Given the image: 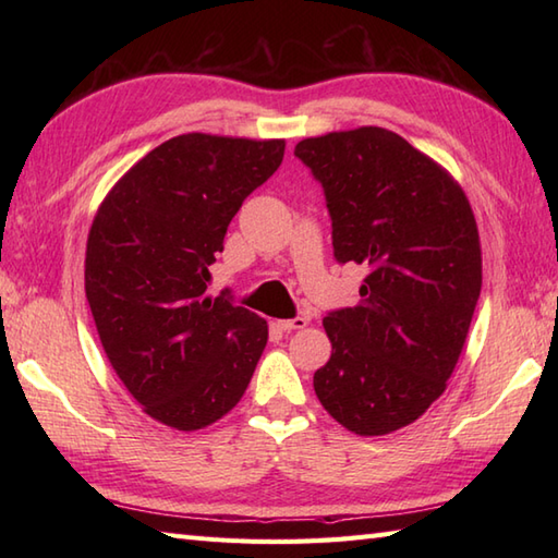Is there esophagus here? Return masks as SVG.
Listing matches in <instances>:
<instances>
[{"mask_svg":"<svg viewBox=\"0 0 558 558\" xmlns=\"http://www.w3.org/2000/svg\"><path fill=\"white\" fill-rule=\"evenodd\" d=\"M306 324H310V318H306V316H294V318H286V322H278V328L286 330V333H290V330L304 328Z\"/></svg>","mask_w":558,"mask_h":558,"instance_id":"obj_1","label":"esophagus"}]
</instances>
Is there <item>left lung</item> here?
<instances>
[{"label": "left lung", "instance_id": "obj_1", "mask_svg": "<svg viewBox=\"0 0 558 558\" xmlns=\"http://www.w3.org/2000/svg\"><path fill=\"white\" fill-rule=\"evenodd\" d=\"M324 186L338 264L366 266L357 306L324 318L314 374L326 412L360 436L412 424L444 393L482 290L475 213L441 165L381 126L294 146Z\"/></svg>", "mask_w": 558, "mask_h": 558}]
</instances>
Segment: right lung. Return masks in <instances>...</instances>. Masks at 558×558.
Segmentation results:
<instances>
[{"instance_id": "add662e5", "label": "right lung", "mask_w": 558, "mask_h": 558, "mask_svg": "<svg viewBox=\"0 0 558 558\" xmlns=\"http://www.w3.org/2000/svg\"><path fill=\"white\" fill-rule=\"evenodd\" d=\"M282 156V138L174 136L141 158L93 218L86 298L102 350L144 412L172 429L228 414L266 348L264 318L206 288L234 213Z\"/></svg>"}]
</instances>
